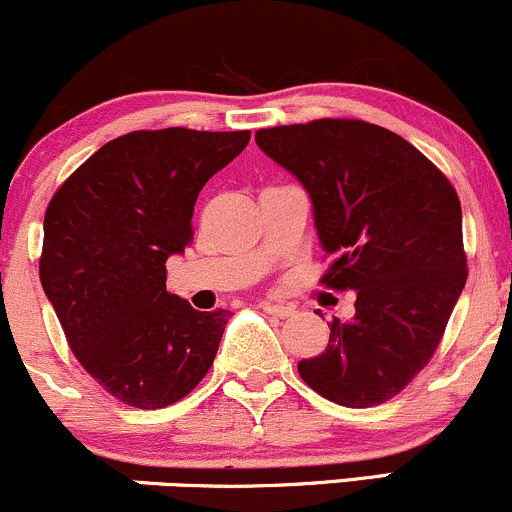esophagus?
<instances>
[{
  "instance_id": "esophagus-1",
  "label": "esophagus",
  "mask_w": 512,
  "mask_h": 512,
  "mask_svg": "<svg viewBox=\"0 0 512 512\" xmlns=\"http://www.w3.org/2000/svg\"><path fill=\"white\" fill-rule=\"evenodd\" d=\"M261 307H263V312L273 314V317H278V319L290 317V314L295 312V309L287 307V304H278V302H261Z\"/></svg>"
}]
</instances>
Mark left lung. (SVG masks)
<instances>
[{
  "mask_svg": "<svg viewBox=\"0 0 512 512\" xmlns=\"http://www.w3.org/2000/svg\"><path fill=\"white\" fill-rule=\"evenodd\" d=\"M256 145L312 198L333 256L321 283L355 290V317L331 321L300 377L333 404H384L433 358L467 283L457 191L411 142L365 120L278 125Z\"/></svg>",
  "mask_w": 512,
  "mask_h": 512,
  "instance_id": "left-lung-1",
  "label": "left lung"
}]
</instances>
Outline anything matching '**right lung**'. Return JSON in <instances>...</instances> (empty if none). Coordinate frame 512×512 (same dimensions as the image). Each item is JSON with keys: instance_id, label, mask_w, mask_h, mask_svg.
Returning a JSON list of instances; mask_svg holds the SVG:
<instances>
[{"instance_id": "1", "label": "right lung", "mask_w": 512, "mask_h": 512, "mask_svg": "<svg viewBox=\"0 0 512 512\" xmlns=\"http://www.w3.org/2000/svg\"><path fill=\"white\" fill-rule=\"evenodd\" d=\"M249 130H135L106 142L45 210L40 283L82 367L123 404L164 409L208 375L227 309L166 292L193 239L198 193Z\"/></svg>"}]
</instances>
